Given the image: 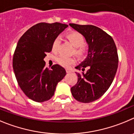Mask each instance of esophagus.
<instances>
[{
  "mask_svg": "<svg viewBox=\"0 0 134 134\" xmlns=\"http://www.w3.org/2000/svg\"><path fill=\"white\" fill-rule=\"evenodd\" d=\"M66 72H67V73H72V72H73V71L71 69H66Z\"/></svg>",
  "mask_w": 134,
  "mask_h": 134,
  "instance_id": "esophagus-1",
  "label": "esophagus"
}]
</instances>
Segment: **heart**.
<instances>
[{
    "instance_id": "b5f03b06",
    "label": "heart",
    "mask_w": 134,
    "mask_h": 134,
    "mask_svg": "<svg viewBox=\"0 0 134 134\" xmlns=\"http://www.w3.org/2000/svg\"><path fill=\"white\" fill-rule=\"evenodd\" d=\"M67 38L75 47L74 53L79 59H85L90 53V49L84 46L85 38L81 33L76 31L71 32L67 35ZM61 43V38L57 37L54 39L52 44V51L53 52H57L58 51ZM57 61L61 66L69 67L75 63V59L73 57H67L63 55H59L57 57Z\"/></svg>"
}]
</instances>
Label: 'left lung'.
<instances>
[{
	"mask_svg": "<svg viewBox=\"0 0 134 134\" xmlns=\"http://www.w3.org/2000/svg\"><path fill=\"white\" fill-rule=\"evenodd\" d=\"M69 25L83 35L90 49L85 61L75 67L83 72L76 73L77 82L71 91L78 102L90 103L102 97L114 81L119 61L117 48L112 37L97 26ZM86 68L88 69L84 73Z\"/></svg>",
	"mask_w": 134,
	"mask_h": 134,
	"instance_id": "left-lung-1",
	"label": "left lung"
}]
</instances>
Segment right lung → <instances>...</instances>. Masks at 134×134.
<instances>
[{
    "instance_id": "right-lung-1",
    "label": "right lung",
    "mask_w": 134,
    "mask_h": 134,
    "mask_svg": "<svg viewBox=\"0 0 134 134\" xmlns=\"http://www.w3.org/2000/svg\"><path fill=\"white\" fill-rule=\"evenodd\" d=\"M67 26L59 23H40L27 30L18 41L13 59L14 74L24 93L35 102L50 99L65 76V69L59 65L45 67L44 58L52 50L54 39Z\"/></svg>"
}]
</instances>
